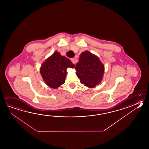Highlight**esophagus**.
<instances>
[{
	"instance_id": "esophagus-1",
	"label": "esophagus",
	"mask_w": 149,
	"mask_h": 149,
	"mask_svg": "<svg viewBox=\"0 0 149 149\" xmlns=\"http://www.w3.org/2000/svg\"><path fill=\"white\" fill-rule=\"evenodd\" d=\"M70 60H71V61H72V62L73 63V64H75L76 63V61H75V58H72Z\"/></svg>"
}]
</instances>
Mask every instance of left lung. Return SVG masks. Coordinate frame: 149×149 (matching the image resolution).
<instances>
[{"mask_svg":"<svg viewBox=\"0 0 149 149\" xmlns=\"http://www.w3.org/2000/svg\"><path fill=\"white\" fill-rule=\"evenodd\" d=\"M75 70L81 84L88 88H93L102 81L104 66L98 57L86 51L81 54Z\"/></svg>","mask_w":149,"mask_h":149,"instance_id":"left-lung-1","label":"left lung"}]
</instances>
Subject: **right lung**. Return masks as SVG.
Masks as SVG:
<instances>
[{
  "label": "right lung",
  "instance_id": "add662e5",
  "mask_svg": "<svg viewBox=\"0 0 149 149\" xmlns=\"http://www.w3.org/2000/svg\"><path fill=\"white\" fill-rule=\"evenodd\" d=\"M74 68L75 65L70 59L55 51L42 63L40 73L45 84L56 89L64 83L67 68Z\"/></svg>",
  "mask_w": 149,
  "mask_h": 149
}]
</instances>
